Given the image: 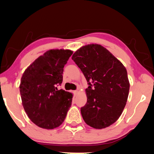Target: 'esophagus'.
<instances>
[{"label": "esophagus", "instance_id": "esophagus-1", "mask_svg": "<svg viewBox=\"0 0 154 154\" xmlns=\"http://www.w3.org/2000/svg\"><path fill=\"white\" fill-rule=\"evenodd\" d=\"M73 93H75V94H77V93H78V91H77V90H75V91H73Z\"/></svg>", "mask_w": 154, "mask_h": 154}]
</instances>
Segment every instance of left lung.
<instances>
[{
  "label": "left lung",
  "instance_id": "left-lung-1",
  "mask_svg": "<svg viewBox=\"0 0 154 154\" xmlns=\"http://www.w3.org/2000/svg\"><path fill=\"white\" fill-rule=\"evenodd\" d=\"M72 59L89 85L87 103L81 108L83 120L95 129L109 127L119 119L128 100L127 70L109 51L97 44L81 47Z\"/></svg>",
  "mask_w": 154,
  "mask_h": 154
}]
</instances>
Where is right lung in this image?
Masks as SVG:
<instances>
[{
  "label": "right lung",
  "mask_w": 154,
  "mask_h": 154,
  "mask_svg": "<svg viewBox=\"0 0 154 154\" xmlns=\"http://www.w3.org/2000/svg\"><path fill=\"white\" fill-rule=\"evenodd\" d=\"M71 50L51 49L37 58L21 77L20 93L24 109L38 127L52 129L64 122L72 103V93L57 89Z\"/></svg>",
  "instance_id": "obj_1"
}]
</instances>
